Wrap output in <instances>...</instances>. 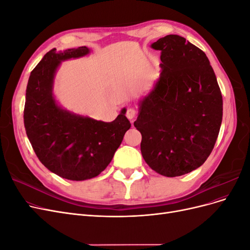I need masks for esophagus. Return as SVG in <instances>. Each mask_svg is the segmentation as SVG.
<instances>
[{
	"instance_id": "esophagus-1",
	"label": "esophagus",
	"mask_w": 250,
	"mask_h": 250,
	"mask_svg": "<svg viewBox=\"0 0 250 250\" xmlns=\"http://www.w3.org/2000/svg\"><path fill=\"white\" fill-rule=\"evenodd\" d=\"M135 113H137V111H135L134 108H131V107L130 108H127V110H126V117L132 121L135 118Z\"/></svg>"
}]
</instances>
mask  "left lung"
<instances>
[{
    "label": "left lung",
    "instance_id": "8db88e82",
    "mask_svg": "<svg viewBox=\"0 0 250 250\" xmlns=\"http://www.w3.org/2000/svg\"><path fill=\"white\" fill-rule=\"evenodd\" d=\"M161 51L160 78L139 103L134 127L149 167L167 177L199 168L214 149L223 101L206 53L170 34L151 44Z\"/></svg>",
    "mask_w": 250,
    "mask_h": 250
}]
</instances>
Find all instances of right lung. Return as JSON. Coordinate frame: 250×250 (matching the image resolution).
Returning a JSON list of instances; mask_svg holds the SVG:
<instances>
[{
  "label": "right lung",
  "instance_id": "obj_1",
  "mask_svg": "<svg viewBox=\"0 0 250 250\" xmlns=\"http://www.w3.org/2000/svg\"><path fill=\"white\" fill-rule=\"evenodd\" d=\"M88 53L86 47L49 51L30 74L24 109L27 137L39 160L56 175L77 181L104 171L131 127L125 108L107 123L76 115L57 104L53 82L60 62Z\"/></svg>",
  "mask_w": 250,
  "mask_h": 250
}]
</instances>
